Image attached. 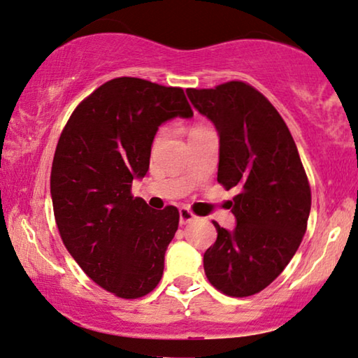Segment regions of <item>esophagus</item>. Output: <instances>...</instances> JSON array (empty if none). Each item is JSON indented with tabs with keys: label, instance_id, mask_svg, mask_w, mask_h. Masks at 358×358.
Returning a JSON list of instances; mask_svg holds the SVG:
<instances>
[{
	"label": "esophagus",
	"instance_id": "34e87169",
	"mask_svg": "<svg viewBox=\"0 0 358 358\" xmlns=\"http://www.w3.org/2000/svg\"><path fill=\"white\" fill-rule=\"evenodd\" d=\"M195 220V215L192 213L189 208H180L179 210V222L180 224H187V222L194 221Z\"/></svg>",
	"mask_w": 358,
	"mask_h": 358
}]
</instances>
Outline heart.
I'll use <instances>...</instances> for the list:
<instances>
[{
    "mask_svg": "<svg viewBox=\"0 0 358 358\" xmlns=\"http://www.w3.org/2000/svg\"><path fill=\"white\" fill-rule=\"evenodd\" d=\"M200 129H203V127H199V126H196V127H194V129H190V132H189V134H192V132H195V131H200ZM159 141H162V132H159V134H158V136H157V137H155V143H158Z\"/></svg>",
    "mask_w": 358,
    "mask_h": 358,
    "instance_id": "1",
    "label": "heart"
}]
</instances>
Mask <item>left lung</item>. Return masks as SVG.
Masks as SVG:
<instances>
[{"label":"left lung","mask_w":358,"mask_h":358,"mask_svg":"<svg viewBox=\"0 0 358 358\" xmlns=\"http://www.w3.org/2000/svg\"><path fill=\"white\" fill-rule=\"evenodd\" d=\"M187 96L220 136L217 182L239 190L229 201L234 229L213 221L205 274L222 294L247 297L269 286L302 242L312 206L307 174L286 122L252 85L232 80L187 89Z\"/></svg>","instance_id":"1"}]
</instances>
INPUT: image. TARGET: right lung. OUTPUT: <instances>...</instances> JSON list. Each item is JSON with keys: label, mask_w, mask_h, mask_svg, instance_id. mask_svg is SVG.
Wrapping results in <instances>:
<instances>
[{"label": "right lung", "mask_w": 358, "mask_h": 358, "mask_svg": "<svg viewBox=\"0 0 358 358\" xmlns=\"http://www.w3.org/2000/svg\"><path fill=\"white\" fill-rule=\"evenodd\" d=\"M194 116L182 89L117 77L72 113L51 168V200L67 252L98 286L138 299L158 286L178 231L176 206L132 196L150 166L158 127Z\"/></svg>", "instance_id": "add662e5"}]
</instances>
